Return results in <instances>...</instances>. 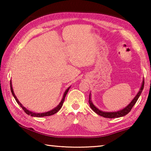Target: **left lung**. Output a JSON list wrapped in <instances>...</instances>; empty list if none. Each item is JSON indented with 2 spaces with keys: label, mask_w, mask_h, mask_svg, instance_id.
<instances>
[{
  "label": "left lung",
  "mask_w": 151,
  "mask_h": 151,
  "mask_svg": "<svg viewBox=\"0 0 151 151\" xmlns=\"http://www.w3.org/2000/svg\"><path fill=\"white\" fill-rule=\"evenodd\" d=\"M144 85H145V81L143 80L142 81V84L141 86V88H140V91L138 94L136 95V96L133 99V100L131 101V103H130L129 105H128L127 107H125L124 109L122 110H121V111H117V112H103L101 111L100 110H99L94 105L93 103L91 102V93L89 94V100H88V103L90 104L91 108L94 112H95L96 114H98L99 115L102 116L104 117V118H109V119H113V118H119V117H121L125 116L126 114H127L129 112L131 111V109L133 106L135 104V103H137V101L138 100V99L139 98V96L141 94L142 91L143 90V88H144Z\"/></svg>",
  "instance_id": "left-lung-1"
}]
</instances>
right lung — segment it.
Segmentation results:
<instances>
[{
    "mask_svg": "<svg viewBox=\"0 0 151 151\" xmlns=\"http://www.w3.org/2000/svg\"><path fill=\"white\" fill-rule=\"evenodd\" d=\"M69 88H68L67 89H66V91L65 92V93H64V95H63V99L62 101H60V104H58V105L56 107V108H55L54 109L51 110V111H48L47 112H44V113H35V112H32L31 111H29V110H27L25 107H24L22 105L21 103H20V102L19 101V100L17 99L16 96H15V94L14 93V91H13V89H12V84H11V93L12 94V95H13V96L14 97L15 100H16L17 103L19 104V105L20 106V107L23 109V111L26 112V113L27 114H29V115H30L32 116H35V117H42V116H50V115H52V114H54L55 113H57V112L59 111V110L61 109V107H62L63 106V104L64 103V101H65V96L66 95V94H67L68 90H69Z\"/></svg>",
    "mask_w": 151,
    "mask_h": 151,
    "instance_id": "right-lung-1",
    "label": "right lung"
}]
</instances>
